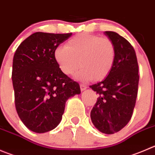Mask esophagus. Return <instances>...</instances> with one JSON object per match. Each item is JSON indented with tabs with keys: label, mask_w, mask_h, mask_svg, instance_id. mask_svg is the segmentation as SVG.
<instances>
[{
	"label": "esophagus",
	"mask_w": 155,
	"mask_h": 155,
	"mask_svg": "<svg viewBox=\"0 0 155 155\" xmlns=\"http://www.w3.org/2000/svg\"><path fill=\"white\" fill-rule=\"evenodd\" d=\"M87 88V85H85V84H83V83H81L80 84V89L81 91H84L85 89H86Z\"/></svg>",
	"instance_id": "34e87169"
}]
</instances>
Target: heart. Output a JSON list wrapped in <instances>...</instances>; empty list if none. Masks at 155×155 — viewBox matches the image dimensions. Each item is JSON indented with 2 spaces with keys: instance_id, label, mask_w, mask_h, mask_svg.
<instances>
[{
  "instance_id": "heart-1",
  "label": "heart",
  "mask_w": 155,
  "mask_h": 155,
  "mask_svg": "<svg viewBox=\"0 0 155 155\" xmlns=\"http://www.w3.org/2000/svg\"><path fill=\"white\" fill-rule=\"evenodd\" d=\"M116 56L113 41L107 37L88 33L76 35L66 46L56 48L54 58L61 70L70 75L79 67L77 76L83 79L101 80L112 69Z\"/></svg>"
}]
</instances>
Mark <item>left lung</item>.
Listing matches in <instances>:
<instances>
[{"label": "left lung", "instance_id": "obj_1", "mask_svg": "<svg viewBox=\"0 0 155 155\" xmlns=\"http://www.w3.org/2000/svg\"><path fill=\"white\" fill-rule=\"evenodd\" d=\"M104 34L114 43L116 56L105 79L90 85L98 94L91 119L99 131L114 134L122 130L133 116L138 94L139 65L136 51L126 38L114 31Z\"/></svg>", "mask_w": 155, "mask_h": 155}]
</instances>
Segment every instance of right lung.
Masks as SVG:
<instances>
[{
  "mask_svg": "<svg viewBox=\"0 0 155 155\" xmlns=\"http://www.w3.org/2000/svg\"><path fill=\"white\" fill-rule=\"evenodd\" d=\"M72 33H33L16 49L12 81L16 112L24 125L43 133L58 127L66 101L80 94L78 82L64 74L54 58L58 46Z\"/></svg>",
  "mask_w": 155,
  "mask_h": 155,
  "instance_id": "right-lung-1",
  "label": "right lung"
}]
</instances>
